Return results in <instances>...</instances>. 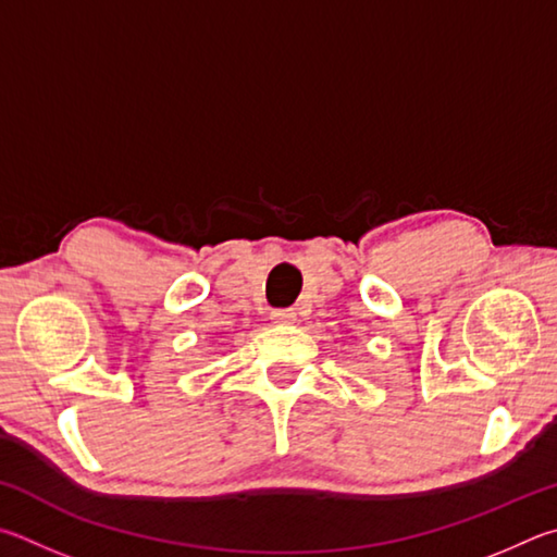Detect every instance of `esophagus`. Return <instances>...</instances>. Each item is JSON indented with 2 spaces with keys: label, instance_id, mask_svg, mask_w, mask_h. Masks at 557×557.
Segmentation results:
<instances>
[{
  "label": "esophagus",
  "instance_id": "34e87169",
  "mask_svg": "<svg viewBox=\"0 0 557 557\" xmlns=\"http://www.w3.org/2000/svg\"><path fill=\"white\" fill-rule=\"evenodd\" d=\"M269 318H271V323H276V325H288L296 320V313L288 308H276V310H271Z\"/></svg>",
  "mask_w": 557,
  "mask_h": 557
}]
</instances>
